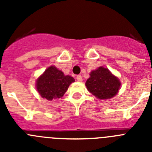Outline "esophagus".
<instances>
[{
    "instance_id": "obj_1",
    "label": "esophagus",
    "mask_w": 152,
    "mask_h": 152,
    "mask_svg": "<svg viewBox=\"0 0 152 152\" xmlns=\"http://www.w3.org/2000/svg\"><path fill=\"white\" fill-rule=\"evenodd\" d=\"M76 78H77V81H80V82H81V81L83 80V77H81V75H77Z\"/></svg>"
}]
</instances>
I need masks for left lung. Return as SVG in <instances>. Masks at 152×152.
<instances>
[{"label": "left lung", "mask_w": 152, "mask_h": 152, "mask_svg": "<svg viewBox=\"0 0 152 152\" xmlns=\"http://www.w3.org/2000/svg\"><path fill=\"white\" fill-rule=\"evenodd\" d=\"M85 85L88 91L96 98L107 100L117 94L121 83L108 68L101 66L90 73Z\"/></svg>", "instance_id": "obj_1"}]
</instances>
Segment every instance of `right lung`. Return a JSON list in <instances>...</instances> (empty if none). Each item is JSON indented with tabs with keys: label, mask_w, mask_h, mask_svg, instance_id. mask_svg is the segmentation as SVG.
<instances>
[{
	"label": "right lung",
	"mask_w": 152,
	"mask_h": 152,
	"mask_svg": "<svg viewBox=\"0 0 152 152\" xmlns=\"http://www.w3.org/2000/svg\"><path fill=\"white\" fill-rule=\"evenodd\" d=\"M75 79L64 75L55 66H50L36 80V89L40 96L48 100L62 97Z\"/></svg>",
	"instance_id": "right-lung-1"
}]
</instances>
